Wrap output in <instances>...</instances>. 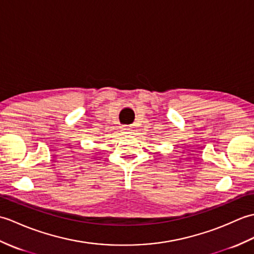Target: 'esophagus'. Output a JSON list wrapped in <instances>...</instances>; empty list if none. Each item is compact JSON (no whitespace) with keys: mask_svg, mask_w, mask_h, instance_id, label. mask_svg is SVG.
<instances>
[{"mask_svg":"<svg viewBox=\"0 0 254 254\" xmlns=\"http://www.w3.org/2000/svg\"><path fill=\"white\" fill-rule=\"evenodd\" d=\"M122 130L125 132V133H131L132 131V127L131 126H123L122 127Z\"/></svg>","mask_w":254,"mask_h":254,"instance_id":"esophagus-1","label":"esophagus"}]
</instances>
